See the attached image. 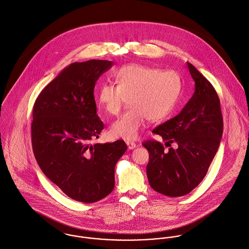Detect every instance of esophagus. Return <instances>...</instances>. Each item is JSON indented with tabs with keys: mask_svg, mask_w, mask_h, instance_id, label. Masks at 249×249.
Segmentation results:
<instances>
[{
	"mask_svg": "<svg viewBox=\"0 0 249 249\" xmlns=\"http://www.w3.org/2000/svg\"><path fill=\"white\" fill-rule=\"evenodd\" d=\"M126 144H127V146H128V148L130 150L135 149L136 147H137V144L135 143V142H126Z\"/></svg>",
	"mask_w": 249,
	"mask_h": 249,
	"instance_id": "obj_1",
	"label": "esophagus"
}]
</instances>
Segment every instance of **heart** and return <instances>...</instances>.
<instances>
[{
  "label": "heart",
  "mask_w": 249,
  "mask_h": 249,
  "mask_svg": "<svg viewBox=\"0 0 249 249\" xmlns=\"http://www.w3.org/2000/svg\"><path fill=\"white\" fill-rule=\"evenodd\" d=\"M114 79L116 86L105 83L100 87L97 104L108 114L119 113L126 98L130 108L110 128L116 138L136 140L146 120L155 121L164 117L179 99L182 84L174 71L139 63H130L119 68Z\"/></svg>",
  "instance_id": "b5f03b06"
}]
</instances>
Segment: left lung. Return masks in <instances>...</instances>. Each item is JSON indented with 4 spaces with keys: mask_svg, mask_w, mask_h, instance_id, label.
<instances>
[{
    "mask_svg": "<svg viewBox=\"0 0 249 249\" xmlns=\"http://www.w3.org/2000/svg\"><path fill=\"white\" fill-rule=\"evenodd\" d=\"M188 69L196 90L178 115L159 125L153 133L177 149L164 150L155 141L142 145L149 152L146 166L150 186L170 197L190 194L204 179L218 149L223 132L220 102L212 84L190 62Z\"/></svg>",
    "mask_w": 249,
    "mask_h": 249,
    "instance_id": "left-lung-1",
    "label": "left lung"
}]
</instances>
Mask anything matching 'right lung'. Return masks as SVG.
<instances>
[{"label":"right lung","instance_id":"1","mask_svg":"<svg viewBox=\"0 0 249 249\" xmlns=\"http://www.w3.org/2000/svg\"><path fill=\"white\" fill-rule=\"evenodd\" d=\"M112 64L100 59L71 63L44 88L33 108L32 144L39 167L67 196L84 203L112 192L115 164L127 150L122 140L90 143L104 129L95 84Z\"/></svg>","mask_w":249,"mask_h":249}]
</instances>
